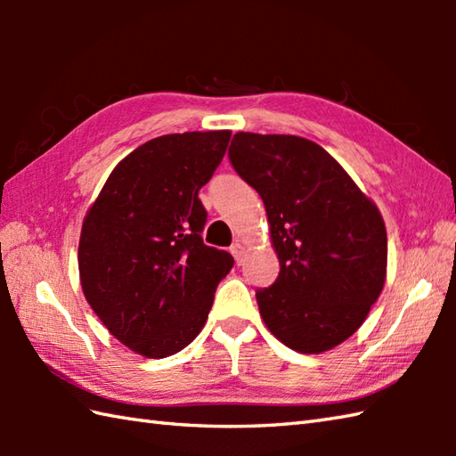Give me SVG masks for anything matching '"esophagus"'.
Wrapping results in <instances>:
<instances>
[{
	"instance_id": "1",
	"label": "esophagus",
	"mask_w": 456,
	"mask_h": 456,
	"mask_svg": "<svg viewBox=\"0 0 456 456\" xmlns=\"http://www.w3.org/2000/svg\"><path fill=\"white\" fill-rule=\"evenodd\" d=\"M229 250H231V255L235 256L237 265L243 263V256H245V247H243V245H240V243H233V245H231Z\"/></svg>"
}]
</instances>
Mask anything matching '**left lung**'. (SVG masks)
Segmentation results:
<instances>
[{
	"label": "left lung",
	"instance_id": "8db88e82",
	"mask_svg": "<svg viewBox=\"0 0 456 456\" xmlns=\"http://www.w3.org/2000/svg\"><path fill=\"white\" fill-rule=\"evenodd\" d=\"M229 160L263 198L280 260L276 282L256 289L270 333L297 353L341 345L384 288L380 211L331 154L304 137L237 133Z\"/></svg>",
	"mask_w": 456,
	"mask_h": 456
}]
</instances>
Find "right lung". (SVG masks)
Segmentation results:
<instances>
[{
  "label": "right lung",
  "instance_id": "right-lung-1",
  "mask_svg": "<svg viewBox=\"0 0 456 456\" xmlns=\"http://www.w3.org/2000/svg\"><path fill=\"white\" fill-rule=\"evenodd\" d=\"M231 131L162 134L125 157L86 213L78 268L84 296L110 333L149 358L176 354L206 325L213 294L233 268L203 245L198 198Z\"/></svg>",
  "mask_w": 456,
  "mask_h": 456
}]
</instances>
